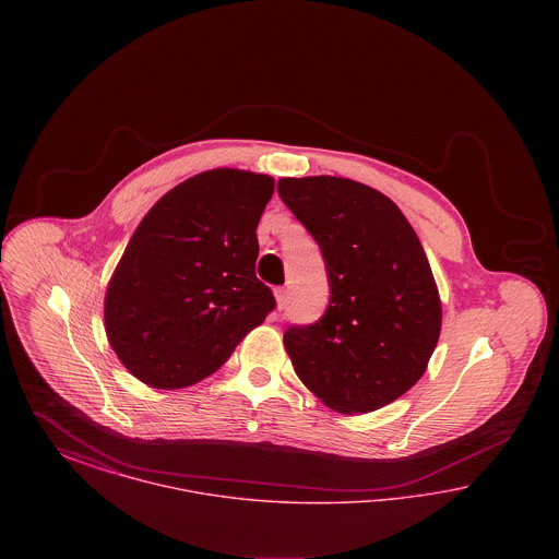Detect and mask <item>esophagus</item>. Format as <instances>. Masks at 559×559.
<instances>
[{"instance_id": "34e87169", "label": "esophagus", "mask_w": 559, "mask_h": 559, "mask_svg": "<svg viewBox=\"0 0 559 559\" xmlns=\"http://www.w3.org/2000/svg\"><path fill=\"white\" fill-rule=\"evenodd\" d=\"M276 304H278V308H285L287 306V301H289V292H287V287H278L276 292Z\"/></svg>"}]
</instances>
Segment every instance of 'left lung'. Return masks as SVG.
I'll list each match as a JSON object with an SVG mask.
<instances>
[{"label":"left lung","instance_id":"8db88e82","mask_svg":"<svg viewBox=\"0 0 559 559\" xmlns=\"http://www.w3.org/2000/svg\"><path fill=\"white\" fill-rule=\"evenodd\" d=\"M278 197L317 240L329 304L292 324L285 347L304 385L340 413H371L408 392L440 337L426 251L379 190L335 176L283 178Z\"/></svg>","mask_w":559,"mask_h":559}]
</instances>
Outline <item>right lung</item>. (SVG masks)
<instances>
[{
	"label": "right lung",
	"mask_w": 559,
	"mask_h": 559,
	"mask_svg": "<svg viewBox=\"0 0 559 559\" xmlns=\"http://www.w3.org/2000/svg\"><path fill=\"white\" fill-rule=\"evenodd\" d=\"M272 178L212 169L144 215L108 283L105 322L126 369L157 390L217 371L276 308L255 276Z\"/></svg>",
	"instance_id": "right-lung-1"
}]
</instances>
